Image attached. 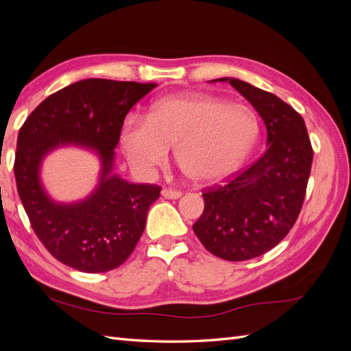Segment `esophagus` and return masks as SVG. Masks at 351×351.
I'll list each match as a JSON object with an SVG mask.
<instances>
[{"instance_id": "34e87169", "label": "esophagus", "mask_w": 351, "mask_h": 351, "mask_svg": "<svg viewBox=\"0 0 351 351\" xmlns=\"http://www.w3.org/2000/svg\"><path fill=\"white\" fill-rule=\"evenodd\" d=\"M161 195L165 199H178L180 196H182V192H178V190H173V189H162Z\"/></svg>"}]
</instances>
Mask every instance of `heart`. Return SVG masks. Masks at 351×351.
<instances>
[{
    "label": "heart",
    "mask_w": 351,
    "mask_h": 351,
    "mask_svg": "<svg viewBox=\"0 0 351 351\" xmlns=\"http://www.w3.org/2000/svg\"><path fill=\"white\" fill-rule=\"evenodd\" d=\"M258 137V117L246 105L187 93L156 99L146 117L125 115L119 143L142 178L154 177L174 147L177 164L193 183L214 184L246 161Z\"/></svg>",
    "instance_id": "b5f03b06"
}]
</instances>
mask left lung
Listing matches in <instances>:
<instances>
[{
	"label": "left lung",
	"mask_w": 351,
	"mask_h": 351,
	"mask_svg": "<svg viewBox=\"0 0 351 351\" xmlns=\"http://www.w3.org/2000/svg\"><path fill=\"white\" fill-rule=\"evenodd\" d=\"M228 82L267 127V151L226 186L205 192L193 231L215 256L239 262L267 253L289 234L300 214L313 159L302 115L274 93L236 77Z\"/></svg>",
	"instance_id": "left-lung-1"
}]
</instances>
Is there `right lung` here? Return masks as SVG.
Masks as SVG:
<instances>
[{"label": "right lung", "mask_w": 351, "mask_h": 351, "mask_svg": "<svg viewBox=\"0 0 351 351\" xmlns=\"http://www.w3.org/2000/svg\"><path fill=\"white\" fill-rule=\"evenodd\" d=\"M156 84L84 79L42 101L17 137V192L35 234L61 263L88 274L120 267L146 226L161 187L134 184L114 173L120 125ZM80 147L100 159L99 183L86 197L58 202L40 178L43 159L60 147Z\"/></svg>", "instance_id": "1"}]
</instances>
